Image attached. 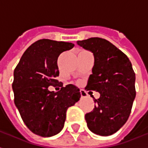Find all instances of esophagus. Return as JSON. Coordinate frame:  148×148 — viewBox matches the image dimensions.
<instances>
[{
  "mask_svg": "<svg viewBox=\"0 0 148 148\" xmlns=\"http://www.w3.org/2000/svg\"><path fill=\"white\" fill-rule=\"evenodd\" d=\"M80 93H81V96H82V97H87L86 92L84 90H81Z\"/></svg>",
  "mask_w": 148,
  "mask_h": 148,
  "instance_id": "esophagus-1",
  "label": "esophagus"
}]
</instances>
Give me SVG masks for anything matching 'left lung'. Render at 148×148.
Segmentation results:
<instances>
[{"label":"left lung","mask_w":148,"mask_h":148,"mask_svg":"<svg viewBox=\"0 0 148 148\" xmlns=\"http://www.w3.org/2000/svg\"><path fill=\"white\" fill-rule=\"evenodd\" d=\"M77 43L94 57L86 90L101 94L98 99L93 97L96 106L85 115L87 126L97 135L110 136L129 117L136 97V74L127 55L108 40L94 37Z\"/></svg>","instance_id":"left-lung-1"}]
</instances>
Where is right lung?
<instances>
[{"mask_svg": "<svg viewBox=\"0 0 148 148\" xmlns=\"http://www.w3.org/2000/svg\"><path fill=\"white\" fill-rule=\"evenodd\" d=\"M74 43L40 39L25 51L15 69L12 90L14 103L24 123L34 134L53 136L63 128L66 110L81 97L80 90L72 84L57 93L50 86H60L57 60Z\"/></svg>", "mask_w": 148, "mask_h": 148, "instance_id": "right-lung-1", "label": "right lung"}]
</instances>
